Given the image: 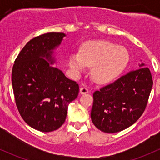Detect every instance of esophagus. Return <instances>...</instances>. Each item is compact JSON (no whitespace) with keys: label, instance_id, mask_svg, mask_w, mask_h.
I'll return each mask as SVG.
<instances>
[{"label":"esophagus","instance_id":"obj_1","mask_svg":"<svg viewBox=\"0 0 160 160\" xmlns=\"http://www.w3.org/2000/svg\"><path fill=\"white\" fill-rule=\"evenodd\" d=\"M80 92L81 94H85V93H88V92H89V90H88V88H86V87H82V88H80Z\"/></svg>","mask_w":160,"mask_h":160}]
</instances>
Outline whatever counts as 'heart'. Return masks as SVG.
I'll use <instances>...</instances> for the list:
<instances>
[{
	"label": "heart",
	"instance_id": "1",
	"mask_svg": "<svg viewBox=\"0 0 160 160\" xmlns=\"http://www.w3.org/2000/svg\"><path fill=\"white\" fill-rule=\"evenodd\" d=\"M128 51L109 41L87 42L79 53H72L69 65L74 71L82 72L86 67H92L90 75L96 83H104L115 78L128 62Z\"/></svg>",
	"mask_w": 160,
	"mask_h": 160
}]
</instances>
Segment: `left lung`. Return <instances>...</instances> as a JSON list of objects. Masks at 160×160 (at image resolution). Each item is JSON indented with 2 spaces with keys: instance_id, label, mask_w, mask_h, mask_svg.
<instances>
[{
  "instance_id": "1",
  "label": "left lung",
  "mask_w": 160,
  "mask_h": 160,
  "mask_svg": "<svg viewBox=\"0 0 160 160\" xmlns=\"http://www.w3.org/2000/svg\"><path fill=\"white\" fill-rule=\"evenodd\" d=\"M139 64L113 83L93 93L90 113L93 125L106 133H114L133 125L144 112L152 88L148 67Z\"/></svg>"
}]
</instances>
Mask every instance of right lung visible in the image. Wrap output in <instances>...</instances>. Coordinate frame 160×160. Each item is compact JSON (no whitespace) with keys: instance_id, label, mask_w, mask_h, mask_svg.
I'll return each instance as SVG.
<instances>
[{"instance_id":"1","label":"right lung","mask_w":160,"mask_h":160,"mask_svg":"<svg viewBox=\"0 0 160 160\" xmlns=\"http://www.w3.org/2000/svg\"><path fill=\"white\" fill-rule=\"evenodd\" d=\"M66 35L49 32L31 39L19 52L11 73L16 106L29 126L52 132L65 122L69 104L78 96L79 85L52 67L53 49Z\"/></svg>"}]
</instances>
